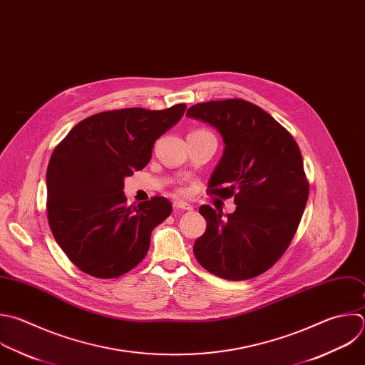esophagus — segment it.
<instances>
[{
    "label": "esophagus",
    "instance_id": "1",
    "mask_svg": "<svg viewBox=\"0 0 365 365\" xmlns=\"http://www.w3.org/2000/svg\"><path fill=\"white\" fill-rule=\"evenodd\" d=\"M173 207H175L176 210H192V206L187 205L186 202H182V200L173 202Z\"/></svg>",
    "mask_w": 365,
    "mask_h": 365
}]
</instances>
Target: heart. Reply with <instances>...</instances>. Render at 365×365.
Returning a JSON list of instances; mask_svg holds the SVG:
<instances>
[{
  "instance_id": "b5f03b06",
  "label": "heart",
  "mask_w": 365,
  "mask_h": 365,
  "mask_svg": "<svg viewBox=\"0 0 365 365\" xmlns=\"http://www.w3.org/2000/svg\"><path fill=\"white\" fill-rule=\"evenodd\" d=\"M195 132H206V130H202V129H200V130H195ZM195 132H193V133H195Z\"/></svg>"
}]
</instances>
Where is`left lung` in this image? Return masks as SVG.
I'll list each match as a JSON object with an SVG mask.
<instances>
[{
	"label": "left lung",
	"instance_id": "obj_1",
	"mask_svg": "<svg viewBox=\"0 0 365 365\" xmlns=\"http://www.w3.org/2000/svg\"><path fill=\"white\" fill-rule=\"evenodd\" d=\"M186 114L222 135L225 152L206 192L236 203L226 219L200 206L207 225L195 257L219 278H255L285 254L301 222L309 195L301 150L269 113L244 98L197 103Z\"/></svg>",
	"mask_w": 365,
	"mask_h": 365
}]
</instances>
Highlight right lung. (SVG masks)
Returning <instances> with one entry per match:
<instances>
[{"label": "right lung", "instance_id": "right-lung-1", "mask_svg": "<svg viewBox=\"0 0 365 365\" xmlns=\"http://www.w3.org/2000/svg\"><path fill=\"white\" fill-rule=\"evenodd\" d=\"M185 110L180 103L101 111L56 146L47 168V217L58 247L80 271L111 279L146 257L152 230L172 213V203L153 196L129 206L123 180L149 163L155 142Z\"/></svg>", "mask_w": 365, "mask_h": 365}]
</instances>
